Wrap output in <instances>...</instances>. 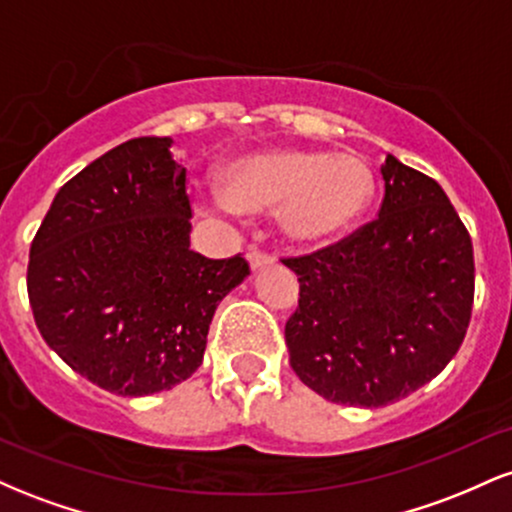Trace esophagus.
Here are the masks:
<instances>
[{"mask_svg":"<svg viewBox=\"0 0 512 512\" xmlns=\"http://www.w3.org/2000/svg\"><path fill=\"white\" fill-rule=\"evenodd\" d=\"M248 260H250L252 269H262V267H267V264H274V255H269V252H264V250L250 248Z\"/></svg>","mask_w":512,"mask_h":512,"instance_id":"34e87169","label":"esophagus"}]
</instances>
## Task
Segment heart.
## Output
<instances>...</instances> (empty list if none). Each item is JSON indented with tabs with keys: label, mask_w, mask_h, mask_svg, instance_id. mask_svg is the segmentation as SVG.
<instances>
[{
	"label": "heart",
	"mask_w": 512,
	"mask_h": 512,
	"mask_svg": "<svg viewBox=\"0 0 512 512\" xmlns=\"http://www.w3.org/2000/svg\"><path fill=\"white\" fill-rule=\"evenodd\" d=\"M221 187L228 207L250 214L276 209L286 240L313 248L361 219L373 197V175L351 154L269 149L233 161Z\"/></svg>",
	"instance_id": "b5f03b06"
}]
</instances>
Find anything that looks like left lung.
I'll use <instances>...</instances> for the list:
<instances>
[{
	"label": "left lung",
	"instance_id": "8db88e82",
	"mask_svg": "<svg viewBox=\"0 0 512 512\" xmlns=\"http://www.w3.org/2000/svg\"><path fill=\"white\" fill-rule=\"evenodd\" d=\"M383 180L373 221L281 260L301 284L284 332L291 368L349 407H385L431 383L472 317V238L443 187L395 156Z\"/></svg>",
	"mask_w": 512,
	"mask_h": 512
}]
</instances>
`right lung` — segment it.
I'll return each mask as SVG.
<instances>
[{"mask_svg": "<svg viewBox=\"0 0 512 512\" xmlns=\"http://www.w3.org/2000/svg\"><path fill=\"white\" fill-rule=\"evenodd\" d=\"M168 137H139L64 182L28 260L35 325L57 356L122 397L170 390L202 366L216 305L243 255L190 250L185 168Z\"/></svg>", "mask_w": 512, "mask_h": 512, "instance_id": "add662e5", "label": "right lung"}]
</instances>
